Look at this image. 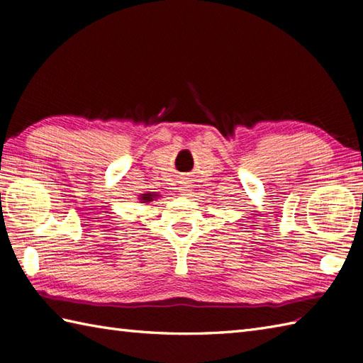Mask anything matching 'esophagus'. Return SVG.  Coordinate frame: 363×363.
Wrapping results in <instances>:
<instances>
[{"label": "esophagus", "instance_id": "1", "mask_svg": "<svg viewBox=\"0 0 363 363\" xmlns=\"http://www.w3.org/2000/svg\"><path fill=\"white\" fill-rule=\"evenodd\" d=\"M184 190V194H186V189H182Z\"/></svg>", "mask_w": 363, "mask_h": 363}]
</instances>
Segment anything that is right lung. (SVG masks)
Wrapping results in <instances>:
<instances>
[{
  "instance_id": "right-lung-1",
  "label": "right lung",
  "mask_w": 363,
  "mask_h": 363,
  "mask_svg": "<svg viewBox=\"0 0 363 363\" xmlns=\"http://www.w3.org/2000/svg\"><path fill=\"white\" fill-rule=\"evenodd\" d=\"M142 199L145 203H148V201H152V195H150V194H146L145 196H142Z\"/></svg>"
}]
</instances>
